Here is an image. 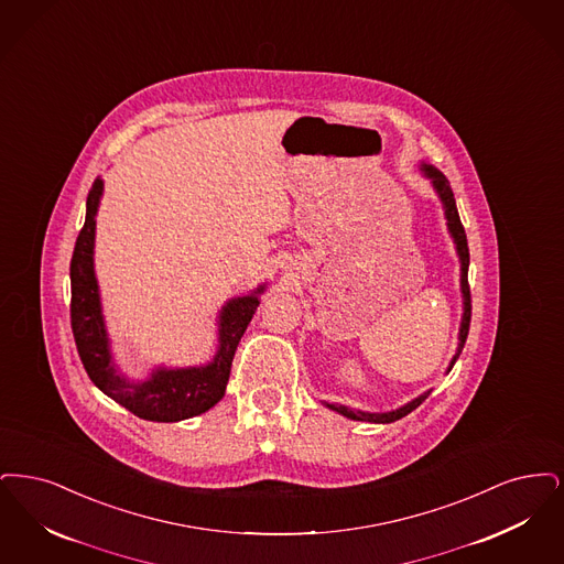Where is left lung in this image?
Instances as JSON below:
<instances>
[{
	"mask_svg": "<svg viewBox=\"0 0 564 564\" xmlns=\"http://www.w3.org/2000/svg\"><path fill=\"white\" fill-rule=\"evenodd\" d=\"M419 171L421 174L432 183V189L436 192V196L441 199L442 210H444V219H446V229H448V236L453 238V245L457 250V257H459V284H462V303H464V314H462V324H459V341H457V349H455V356L451 358L446 372H451L453 365L457 362L464 345H466L467 330H469V318H471V303H469V286H467V268H469V250H467V238L466 231H464V225L459 219V213H457V204H455V196H453V189L446 181V176L442 174L438 169H434L432 164H425L421 162L419 164ZM432 393V390L427 392L419 393L416 398H413L411 402L393 409V411H386V413H370V411H360V409H351V406H345V404H337V402H324L326 409L339 413V415L347 416L351 421H368V423H393L402 416L409 415L411 411H415L416 406Z\"/></svg>",
	"mask_w": 564,
	"mask_h": 564,
	"instance_id": "obj_1",
	"label": "left lung"
}]
</instances>
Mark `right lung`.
<instances>
[{
	"instance_id": "obj_1",
	"label": "right lung",
	"mask_w": 564,
	"mask_h": 564,
	"mask_svg": "<svg viewBox=\"0 0 564 564\" xmlns=\"http://www.w3.org/2000/svg\"><path fill=\"white\" fill-rule=\"evenodd\" d=\"M102 192L105 183L97 176L86 199V220L72 259V328L82 365L98 390L122 404L132 415L158 423L202 415L225 395L236 347L261 303L268 282L250 293L229 299L220 307L217 351L210 362L197 367L160 365L151 368L145 379H130L120 370L111 351L95 271L97 215Z\"/></svg>"
}]
</instances>
